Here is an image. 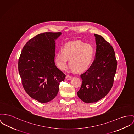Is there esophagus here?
Returning a JSON list of instances; mask_svg holds the SVG:
<instances>
[{
    "instance_id": "esophagus-1",
    "label": "esophagus",
    "mask_w": 134,
    "mask_h": 134,
    "mask_svg": "<svg viewBox=\"0 0 134 134\" xmlns=\"http://www.w3.org/2000/svg\"><path fill=\"white\" fill-rule=\"evenodd\" d=\"M71 79H72V77L70 75H67L66 77V79L67 80H70Z\"/></svg>"
}]
</instances>
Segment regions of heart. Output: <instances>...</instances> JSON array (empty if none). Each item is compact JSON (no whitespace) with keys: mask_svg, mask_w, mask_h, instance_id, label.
<instances>
[{"mask_svg":"<svg viewBox=\"0 0 134 134\" xmlns=\"http://www.w3.org/2000/svg\"><path fill=\"white\" fill-rule=\"evenodd\" d=\"M95 54L92 46L82 42H70L65 44L63 51H59L55 54V61L57 66L64 70L69 64L73 70L77 72L86 70L91 65Z\"/></svg>","mask_w":134,"mask_h":134,"instance_id":"b5f03b06","label":"heart"}]
</instances>
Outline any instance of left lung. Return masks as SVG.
<instances>
[{
    "label": "left lung",
    "instance_id": "obj_1",
    "mask_svg": "<svg viewBox=\"0 0 134 134\" xmlns=\"http://www.w3.org/2000/svg\"><path fill=\"white\" fill-rule=\"evenodd\" d=\"M95 59L87 71L81 75L82 84L77 92L85 103H96L111 90L116 72L117 61L113 47L103 37L94 34Z\"/></svg>",
    "mask_w": 134,
    "mask_h": 134
}]
</instances>
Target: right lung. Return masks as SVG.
<instances>
[{
	"instance_id": "obj_1",
	"label": "right lung",
	"mask_w": 134,
	"mask_h": 134,
	"mask_svg": "<svg viewBox=\"0 0 134 134\" xmlns=\"http://www.w3.org/2000/svg\"><path fill=\"white\" fill-rule=\"evenodd\" d=\"M61 32L38 34L23 47L18 61V71L23 88L32 98L41 103L52 100L66 75L55 65L56 40Z\"/></svg>"
}]
</instances>
